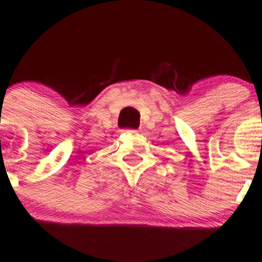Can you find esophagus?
Returning a JSON list of instances; mask_svg holds the SVG:
<instances>
[{
    "label": "esophagus",
    "instance_id": "obj_1",
    "mask_svg": "<svg viewBox=\"0 0 262 262\" xmlns=\"http://www.w3.org/2000/svg\"><path fill=\"white\" fill-rule=\"evenodd\" d=\"M125 133H136V130H133V129H125Z\"/></svg>",
    "mask_w": 262,
    "mask_h": 262
}]
</instances>
